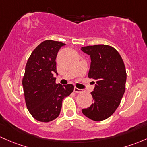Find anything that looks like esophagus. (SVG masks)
I'll list each match as a JSON object with an SVG mask.
<instances>
[{
    "instance_id": "esophagus-1",
    "label": "esophagus",
    "mask_w": 147,
    "mask_h": 147,
    "mask_svg": "<svg viewBox=\"0 0 147 147\" xmlns=\"http://www.w3.org/2000/svg\"><path fill=\"white\" fill-rule=\"evenodd\" d=\"M74 92H75V93H82V89H78V88H77V87H75L74 88Z\"/></svg>"
}]
</instances>
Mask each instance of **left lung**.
I'll return each mask as SVG.
<instances>
[{
  "mask_svg": "<svg viewBox=\"0 0 147 147\" xmlns=\"http://www.w3.org/2000/svg\"><path fill=\"white\" fill-rule=\"evenodd\" d=\"M81 50L90 56L88 77L96 81L94 91L91 92L94 103L82 112L91 120L102 121L115 112L125 91L124 62L118 52L110 46H88L82 47Z\"/></svg>",
  "mask_w": 147,
  "mask_h": 147,
  "instance_id": "8db88e82",
  "label": "left lung"
}]
</instances>
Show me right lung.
I'll use <instances>...</instances> for the list:
<instances>
[{
	"mask_svg": "<svg viewBox=\"0 0 147 147\" xmlns=\"http://www.w3.org/2000/svg\"><path fill=\"white\" fill-rule=\"evenodd\" d=\"M65 44L46 40L33 51L27 61L22 80L24 98L28 111L38 121H52L59 115L63 100L73 92L71 84L55 83L58 75L56 59Z\"/></svg>",
	"mask_w": 147,
	"mask_h": 147,
	"instance_id": "1",
	"label": "right lung"
}]
</instances>
